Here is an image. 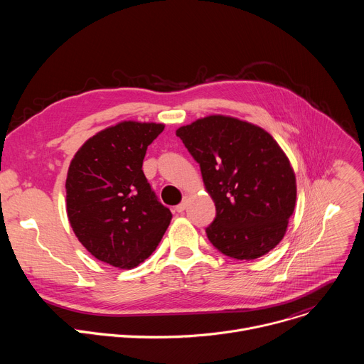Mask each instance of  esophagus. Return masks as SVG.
Listing matches in <instances>:
<instances>
[{
  "mask_svg": "<svg viewBox=\"0 0 364 364\" xmlns=\"http://www.w3.org/2000/svg\"><path fill=\"white\" fill-rule=\"evenodd\" d=\"M187 203H188V198H187V197H184V200H183L180 204H177V205H176V212H178V213H183V212L186 210Z\"/></svg>",
  "mask_w": 364,
  "mask_h": 364,
  "instance_id": "obj_1",
  "label": "esophagus"
}]
</instances>
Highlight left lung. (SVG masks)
<instances>
[{"instance_id":"8db88e82","label":"left lung","mask_w":364,"mask_h":364,"mask_svg":"<svg viewBox=\"0 0 364 364\" xmlns=\"http://www.w3.org/2000/svg\"><path fill=\"white\" fill-rule=\"evenodd\" d=\"M216 205L205 228L233 259L261 257L284 237L294 213L295 174L278 142L253 124L210 115L177 129Z\"/></svg>"}]
</instances>
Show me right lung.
Listing matches in <instances>:
<instances>
[{
	"instance_id": "1",
	"label": "right lung",
	"mask_w": 364,
	"mask_h": 364,
	"mask_svg": "<svg viewBox=\"0 0 364 364\" xmlns=\"http://www.w3.org/2000/svg\"><path fill=\"white\" fill-rule=\"evenodd\" d=\"M163 124L124 121L89 138L66 178V205L79 242L99 261L131 269L159 246L171 212L142 171L148 145Z\"/></svg>"
}]
</instances>
